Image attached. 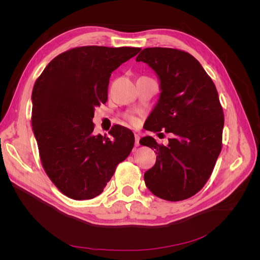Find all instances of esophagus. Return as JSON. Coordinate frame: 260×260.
I'll return each mask as SVG.
<instances>
[{"instance_id": "obj_1", "label": "esophagus", "mask_w": 260, "mask_h": 260, "mask_svg": "<svg viewBox=\"0 0 260 260\" xmlns=\"http://www.w3.org/2000/svg\"><path fill=\"white\" fill-rule=\"evenodd\" d=\"M135 139H136V146H139L140 145V136L135 135Z\"/></svg>"}]
</instances>
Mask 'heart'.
<instances>
[{"label":"heart","mask_w":260,"mask_h":260,"mask_svg":"<svg viewBox=\"0 0 260 260\" xmlns=\"http://www.w3.org/2000/svg\"><path fill=\"white\" fill-rule=\"evenodd\" d=\"M130 120H131V122H133V123L137 122V119H136L135 117H130Z\"/></svg>","instance_id":"b5f03b06"}]
</instances>
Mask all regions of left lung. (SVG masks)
Returning a JSON list of instances; mask_svg holds the SVG:
<instances>
[{"instance_id":"obj_1","label":"left lung","mask_w":260,"mask_h":260,"mask_svg":"<svg viewBox=\"0 0 260 260\" xmlns=\"http://www.w3.org/2000/svg\"><path fill=\"white\" fill-rule=\"evenodd\" d=\"M137 61L147 64L159 80L146 130L174 135L167 146L152 137L140 140L157 154L144 174L145 185L162 200H186L205 185L221 152L224 118L216 85L198 59L177 49L147 48Z\"/></svg>"}]
</instances>
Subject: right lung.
<instances>
[{"mask_svg":"<svg viewBox=\"0 0 260 260\" xmlns=\"http://www.w3.org/2000/svg\"><path fill=\"white\" fill-rule=\"evenodd\" d=\"M140 48L81 46L59 54L38 78L32 130L46 175L68 198L91 200L103 192L117 165L135 145L130 129L114 125L94 136V108L106 103L109 78Z\"/></svg>","mask_w":260,"mask_h":260,"instance_id":"right-lung-1","label":"right lung"}]
</instances>
